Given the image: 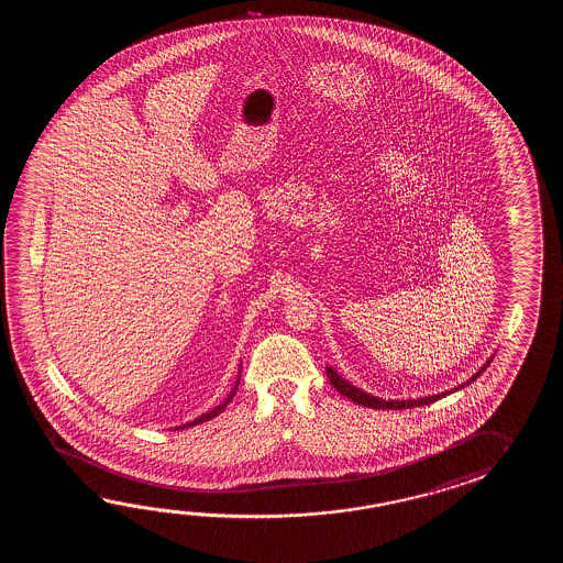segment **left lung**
<instances>
[{"label":"left lung","mask_w":563,"mask_h":563,"mask_svg":"<svg viewBox=\"0 0 563 563\" xmlns=\"http://www.w3.org/2000/svg\"><path fill=\"white\" fill-rule=\"evenodd\" d=\"M490 360H493V356L487 358V362L481 366V371L475 372V374L468 378L467 383L459 384V386H455L453 390H444L441 395L408 398V400H390V398H388V400H384L380 396L368 395L366 390H362L358 386L347 383L346 378H342V376H340L332 366H325V374H328V378H330V383H332L335 390H338L340 395L346 396L347 400L356 402V405H362V407L366 408H378V410H402V408L424 407V405H431V402H437L439 398H444V396L453 395L456 390L465 388V386H468L473 380H477L478 376L483 374V371H487Z\"/></svg>","instance_id":"left-lung-1"}]
</instances>
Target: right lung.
Returning a JSON list of instances; mask_svg holds the SVG:
<instances>
[{
  "instance_id": "obj_1",
  "label": "right lung",
  "mask_w": 563,
  "mask_h": 563,
  "mask_svg": "<svg viewBox=\"0 0 563 563\" xmlns=\"http://www.w3.org/2000/svg\"><path fill=\"white\" fill-rule=\"evenodd\" d=\"M240 380L241 371L238 372V378H235V384H233L231 393H229V395L225 396V400H223V402H219V405H217L216 408L207 410V412H205V415H201V417H197V419L189 420V422H185V424H180V427H175V429H189V427H195V424H201V422H205V420L216 419L217 415H219V412H223V410H225V407H228L229 402L233 400V396H235V393H238V388H240Z\"/></svg>"
}]
</instances>
